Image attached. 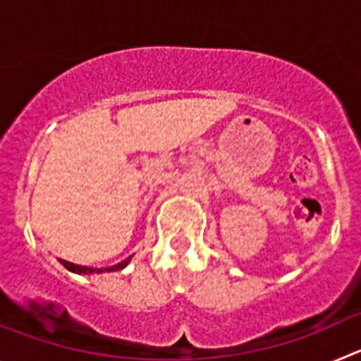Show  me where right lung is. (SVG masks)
<instances>
[{"label":"right lung","mask_w":361,"mask_h":361,"mask_svg":"<svg viewBox=\"0 0 361 361\" xmlns=\"http://www.w3.org/2000/svg\"><path fill=\"white\" fill-rule=\"evenodd\" d=\"M130 260H132V257H128L126 260H123V262L116 264V266L106 267V269H92V267L78 266V264H72V262H68V260H61V258H59V262H61L66 269L72 271V273H78V275H92V273H103V271H119V269H124V267L128 266Z\"/></svg>","instance_id":"obj_1"}]
</instances>
